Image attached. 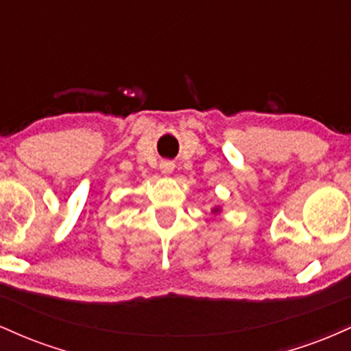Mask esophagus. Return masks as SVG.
<instances>
[{
  "mask_svg": "<svg viewBox=\"0 0 351 351\" xmlns=\"http://www.w3.org/2000/svg\"><path fill=\"white\" fill-rule=\"evenodd\" d=\"M173 168H175L173 162H162V165H160V170H162L163 173H171Z\"/></svg>",
  "mask_w": 351,
  "mask_h": 351,
  "instance_id": "esophagus-1",
  "label": "esophagus"
}]
</instances>
